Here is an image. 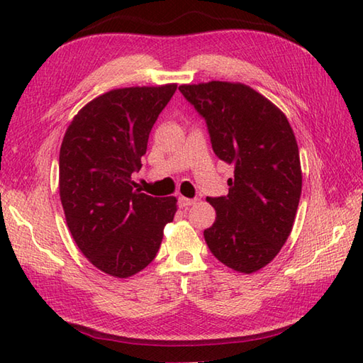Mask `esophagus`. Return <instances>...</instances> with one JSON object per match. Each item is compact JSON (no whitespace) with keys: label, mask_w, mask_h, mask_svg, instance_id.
Returning <instances> with one entry per match:
<instances>
[{"label":"esophagus","mask_w":363,"mask_h":363,"mask_svg":"<svg viewBox=\"0 0 363 363\" xmlns=\"http://www.w3.org/2000/svg\"><path fill=\"white\" fill-rule=\"evenodd\" d=\"M179 207H182V209H187V207L196 204V199H190V198H186V196H179Z\"/></svg>","instance_id":"1"}]
</instances>
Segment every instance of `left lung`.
I'll use <instances>...</instances> for the list:
<instances>
[{
    "label": "left lung",
    "mask_w": 363,
    "mask_h": 363,
    "mask_svg": "<svg viewBox=\"0 0 363 363\" xmlns=\"http://www.w3.org/2000/svg\"><path fill=\"white\" fill-rule=\"evenodd\" d=\"M181 94L203 115L213 152L234 165L229 194L207 198L217 218L204 230L221 264L251 274L272 262L293 229L303 173L285 113L242 82L182 84Z\"/></svg>",
    "instance_id": "left-lung-1"
}]
</instances>
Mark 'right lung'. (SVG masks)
<instances>
[{"label": "right lung", "mask_w": 363, "mask_h": 363, "mask_svg": "<svg viewBox=\"0 0 363 363\" xmlns=\"http://www.w3.org/2000/svg\"><path fill=\"white\" fill-rule=\"evenodd\" d=\"M176 89L164 84L106 91L74 115L60 145L67 226L90 264L120 279L151 264L177 211L174 196L145 195L130 177L142 168L151 128Z\"/></svg>", "instance_id": "right-lung-1"}]
</instances>
